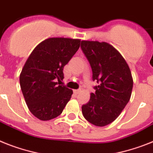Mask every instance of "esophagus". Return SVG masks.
<instances>
[{
  "label": "esophagus",
  "mask_w": 153,
  "mask_h": 153,
  "mask_svg": "<svg viewBox=\"0 0 153 153\" xmlns=\"http://www.w3.org/2000/svg\"><path fill=\"white\" fill-rule=\"evenodd\" d=\"M81 91H82V89H81V88H79V89H74V94H79V92H81Z\"/></svg>",
  "instance_id": "34e87169"
}]
</instances>
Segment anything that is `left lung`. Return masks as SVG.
Listing matches in <instances>:
<instances>
[{
	"label": "left lung",
	"instance_id": "obj_1",
	"mask_svg": "<svg viewBox=\"0 0 153 153\" xmlns=\"http://www.w3.org/2000/svg\"><path fill=\"white\" fill-rule=\"evenodd\" d=\"M81 48L92 68V80L99 84L82 112L91 124L106 126L116 120L130 100L131 73L124 57L109 43L83 40Z\"/></svg>",
	"mask_w": 153,
	"mask_h": 153
}]
</instances>
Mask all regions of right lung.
Here are the masks:
<instances>
[{"mask_svg":"<svg viewBox=\"0 0 153 153\" xmlns=\"http://www.w3.org/2000/svg\"><path fill=\"white\" fill-rule=\"evenodd\" d=\"M80 39L49 38L31 53L20 74V86L30 112L41 120L58 117L73 91L57 81L80 47Z\"/></svg>","mask_w":153,"mask_h":153,"instance_id":"obj_1","label":"right lung"}]
</instances>
